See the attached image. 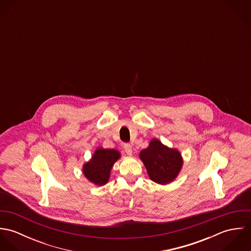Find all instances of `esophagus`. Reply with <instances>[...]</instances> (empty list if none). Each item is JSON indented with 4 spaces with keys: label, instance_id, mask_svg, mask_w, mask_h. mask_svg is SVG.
<instances>
[{
    "label": "esophagus",
    "instance_id": "1",
    "mask_svg": "<svg viewBox=\"0 0 251 251\" xmlns=\"http://www.w3.org/2000/svg\"><path fill=\"white\" fill-rule=\"evenodd\" d=\"M124 150H125V151L126 152V154H128V155H131V154H132V147H131L130 144H125Z\"/></svg>",
    "mask_w": 251,
    "mask_h": 251
}]
</instances>
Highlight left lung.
<instances>
[{
    "mask_svg": "<svg viewBox=\"0 0 251 251\" xmlns=\"http://www.w3.org/2000/svg\"><path fill=\"white\" fill-rule=\"evenodd\" d=\"M139 156L149 177L159 184H167L176 179L183 162L178 150L170 149L157 139H152Z\"/></svg>",
    "mask_w": 251,
    "mask_h": 251,
    "instance_id": "left-lung-1",
    "label": "left lung"
}]
</instances>
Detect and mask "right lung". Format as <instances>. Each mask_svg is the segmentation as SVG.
<instances>
[{
    "mask_svg": "<svg viewBox=\"0 0 251 251\" xmlns=\"http://www.w3.org/2000/svg\"><path fill=\"white\" fill-rule=\"evenodd\" d=\"M120 157L121 153L117 150L98 148L91 160L83 165V173L91 182L103 185L109 179L114 163Z\"/></svg>",
    "mask_w": 251,
    "mask_h": 251,
    "instance_id": "add662e5",
    "label": "right lung"
}]
</instances>
